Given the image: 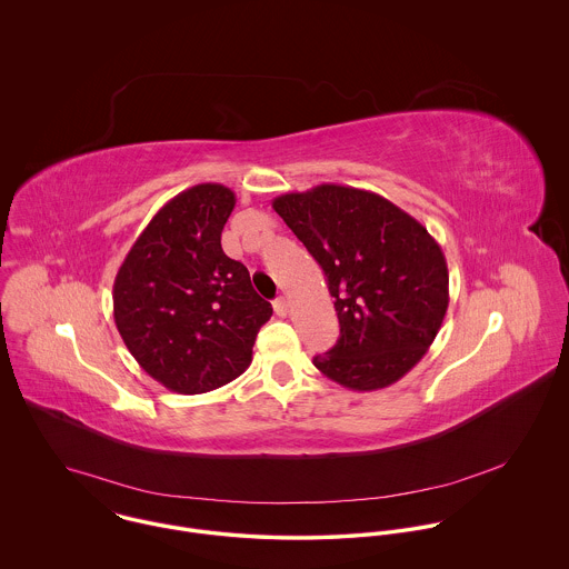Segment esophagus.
Returning a JSON list of instances; mask_svg holds the SVG:
<instances>
[{
	"label": "esophagus",
	"instance_id": "1",
	"mask_svg": "<svg viewBox=\"0 0 569 569\" xmlns=\"http://www.w3.org/2000/svg\"><path fill=\"white\" fill-rule=\"evenodd\" d=\"M273 311L284 318V316L289 313V302H287V298H282V296L276 298V300H273Z\"/></svg>",
	"mask_w": 569,
	"mask_h": 569
}]
</instances>
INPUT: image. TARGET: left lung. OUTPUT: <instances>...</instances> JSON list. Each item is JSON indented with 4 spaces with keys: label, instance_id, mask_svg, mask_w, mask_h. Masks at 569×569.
I'll return each mask as SVG.
<instances>
[{
    "label": "left lung",
    "instance_id": "left-lung-1",
    "mask_svg": "<svg viewBox=\"0 0 569 569\" xmlns=\"http://www.w3.org/2000/svg\"><path fill=\"white\" fill-rule=\"evenodd\" d=\"M273 210L325 271L339 339L316 355L330 381L372 392L422 359L449 307L440 244L381 194L322 183L273 199Z\"/></svg>",
    "mask_w": 569,
    "mask_h": 569
}]
</instances>
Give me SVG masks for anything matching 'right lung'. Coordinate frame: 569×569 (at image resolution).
Returning <instances> with one entry per match:
<instances>
[{"instance_id": "right-lung-1", "label": "right lung", "mask_w": 569, "mask_h": 569, "mask_svg": "<svg viewBox=\"0 0 569 569\" xmlns=\"http://www.w3.org/2000/svg\"><path fill=\"white\" fill-rule=\"evenodd\" d=\"M237 197L199 183L172 197L127 253L113 282V320L147 375L177 395H203L241 377L273 309L221 232Z\"/></svg>"}]
</instances>
